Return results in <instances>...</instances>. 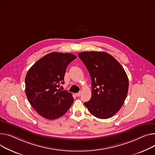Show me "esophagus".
<instances>
[{
	"instance_id": "obj_1",
	"label": "esophagus",
	"mask_w": 155,
	"mask_h": 155,
	"mask_svg": "<svg viewBox=\"0 0 155 155\" xmlns=\"http://www.w3.org/2000/svg\"><path fill=\"white\" fill-rule=\"evenodd\" d=\"M81 92H78V93H77V94H76V95L77 97H80L81 95Z\"/></svg>"
}]
</instances>
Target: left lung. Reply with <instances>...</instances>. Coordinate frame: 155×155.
Segmentation results:
<instances>
[{"label": "left lung", "instance_id": "8db88e82", "mask_svg": "<svg viewBox=\"0 0 155 155\" xmlns=\"http://www.w3.org/2000/svg\"><path fill=\"white\" fill-rule=\"evenodd\" d=\"M91 80V97L84 105L100 119L111 118L120 110L127 98L128 78L118 61L104 51H83L78 54Z\"/></svg>", "mask_w": 155, "mask_h": 155}]
</instances>
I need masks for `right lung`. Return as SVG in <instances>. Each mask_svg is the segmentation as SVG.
Returning <instances> with one entry per match:
<instances>
[{"instance_id":"add662e5","label":"right lung","mask_w":155,"mask_h":155,"mask_svg":"<svg viewBox=\"0 0 155 155\" xmlns=\"http://www.w3.org/2000/svg\"><path fill=\"white\" fill-rule=\"evenodd\" d=\"M77 57L69 53L51 52L39 59L25 77V94L38 114L55 120L68 111L74 102L71 93L58 89L64 84L67 66Z\"/></svg>"}]
</instances>
